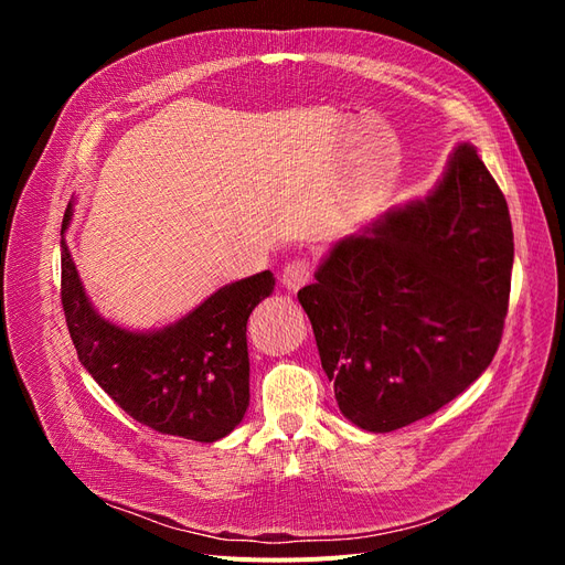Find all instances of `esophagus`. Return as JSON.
Instances as JSON below:
<instances>
[{
  "instance_id": "obj_1",
  "label": "esophagus",
  "mask_w": 565,
  "mask_h": 565,
  "mask_svg": "<svg viewBox=\"0 0 565 565\" xmlns=\"http://www.w3.org/2000/svg\"><path fill=\"white\" fill-rule=\"evenodd\" d=\"M313 278V266L309 259H295L289 262L282 270V287L289 289V292H297L299 287H303Z\"/></svg>"
}]
</instances>
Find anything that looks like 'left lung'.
<instances>
[{
  "instance_id": "obj_1",
  "label": "left lung",
  "mask_w": 565,
  "mask_h": 565,
  "mask_svg": "<svg viewBox=\"0 0 565 565\" xmlns=\"http://www.w3.org/2000/svg\"><path fill=\"white\" fill-rule=\"evenodd\" d=\"M511 266L507 200L457 143L429 195L334 243L299 289L341 415L388 434L467 391L498 353Z\"/></svg>"
}]
</instances>
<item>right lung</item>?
<instances>
[{"mask_svg":"<svg viewBox=\"0 0 565 565\" xmlns=\"http://www.w3.org/2000/svg\"><path fill=\"white\" fill-rule=\"evenodd\" d=\"M61 226V301L79 363L150 429L200 443L228 436L249 405L247 320L276 278L270 270L218 287L193 311L160 330H127L100 316L65 245Z\"/></svg>","mask_w":565,"mask_h":565,"instance_id":"add662e5","label":"right lung"}]
</instances>
